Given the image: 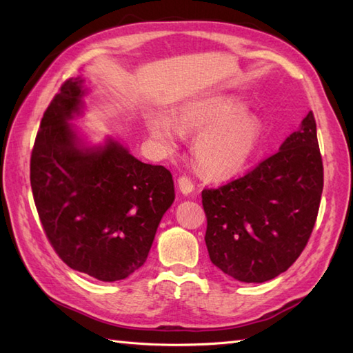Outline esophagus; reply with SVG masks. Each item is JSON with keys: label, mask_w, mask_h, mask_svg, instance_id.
<instances>
[{"label": "esophagus", "mask_w": 353, "mask_h": 353, "mask_svg": "<svg viewBox=\"0 0 353 353\" xmlns=\"http://www.w3.org/2000/svg\"><path fill=\"white\" fill-rule=\"evenodd\" d=\"M177 183H179V188L183 194H190L194 190V183L191 181V177L188 176H181L177 179Z\"/></svg>", "instance_id": "obj_1"}]
</instances>
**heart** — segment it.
Segmentation results:
<instances>
[{
	"label": "heart",
	"instance_id": "1",
	"mask_svg": "<svg viewBox=\"0 0 353 353\" xmlns=\"http://www.w3.org/2000/svg\"><path fill=\"white\" fill-rule=\"evenodd\" d=\"M148 127L165 150L176 147L177 132L167 119L154 118ZM179 129L183 133L201 132L194 144V157L209 179H228L241 171L259 138L258 119L232 99L194 104L182 115Z\"/></svg>",
	"mask_w": 353,
	"mask_h": 353
}]
</instances>
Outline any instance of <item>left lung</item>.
Wrapping results in <instances>:
<instances>
[{"label":"left lung","mask_w":353,"mask_h":353,"mask_svg":"<svg viewBox=\"0 0 353 353\" xmlns=\"http://www.w3.org/2000/svg\"><path fill=\"white\" fill-rule=\"evenodd\" d=\"M323 191L312 110L279 152L244 176L201 191L212 264L241 282H265L294 264L310 241Z\"/></svg>","instance_id":"8db88e82"}]
</instances>
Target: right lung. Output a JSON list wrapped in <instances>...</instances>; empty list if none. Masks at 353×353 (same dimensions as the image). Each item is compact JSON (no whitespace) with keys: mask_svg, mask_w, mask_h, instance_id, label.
Returning <instances> with one entry per match:
<instances>
[{"mask_svg":"<svg viewBox=\"0 0 353 353\" xmlns=\"http://www.w3.org/2000/svg\"><path fill=\"white\" fill-rule=\"evenodd\" d=\"M85 91L70 79L41 119L30 183L45 235L66 265L104 282L147 261L162 215L174 201L171 172L144 163L118 142L83 148L68 119Z\"/></svg>","mask_w":353,"mask_h":353,"instance_id":"obj_1","label":"right lung"}]
</instances>
